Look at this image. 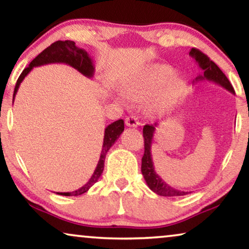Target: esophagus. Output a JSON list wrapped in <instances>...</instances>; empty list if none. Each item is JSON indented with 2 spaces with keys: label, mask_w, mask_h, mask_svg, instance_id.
Returning a JSON list of instances; mask_svg holds the SVG:
<instances>
[{
  "label": "esophagus",
  "mask_w": 249,
  "mask_h": 249,
  "mask_svg": "<svg viewBox=\"0 0 249 249\" xmlns=\"http://www.w3.org/2000/svg\"><path fill=\"white\" fill-rule=\"evenodd\" d=\"M125 124L128 127H138L141 124H139L138 118L136 115H129V117L125 118Z\"/></svg>",
  "instance_id": "1"
}]
</instances>
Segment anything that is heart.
<instances>
[{
    "instance_id": "heart-1",
    "label": "heart",
    "mask_w": 249,
    "mask_h": 249,
    "mask_svg": "<svg viewBox=\"0 0 249 249\" xmlns=\"http://www.w3.org/2000/svg\"><path fill=\"white\" fill-rule=\"evenodd\" d=\"M175 73V69L165 63H154L129 76L124 81V89L135 100L152 96L161 89L168 94H177L185 87V80ZM122 102H128L129 97L120 94Z\"/></svg>"
}]
</instances>
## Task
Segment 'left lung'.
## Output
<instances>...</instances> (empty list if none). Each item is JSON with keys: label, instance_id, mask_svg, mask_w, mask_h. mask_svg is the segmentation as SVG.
Instances as JSON below:
<instances>
[{"label": "left lung", "instance_id": "left-lung-1", "mask_svg": "<svg viewBox=\"0 0 249 249\" xmlns=\"http://www.w3.org/2000/svg\"><path fill=\"white\" fill-rule=\"evenodd\" d=\"M189 55L194 57L196 60V62L198 63L200 69L203 70V74L196 77L195 81H212L220 85L221 87L226 88L227 90H229L230 93L234 94L232 85L230 84V81L226 77L219 67L216 66L213 61L210 60V57L205 55V54L200 52L197 49H192L189 52ZM155 124H145L142 128V136H144V142H145V152L142 159V173L144 176V179L149 189L153 190L155 194H158L160 196H183L187 195L188 192H181L173 187L169 186L158 173L155 172L154 164H153L152 160V142L153 137H154L155 132Z\"/></svg>", "mask_w": 249, "mask_h": 249}]
</instances>
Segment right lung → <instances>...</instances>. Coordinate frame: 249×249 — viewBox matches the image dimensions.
<instances>
[{
    "label": "right lung",
    "instance_id": "right-lung-1",
    "mask_svg": "<svg viewBox=\"0 0 249 249\" xmlns=\"http://www.w3.org/2000/svg\"><path fill=\"white\" fill-rule=\"evenodd\" d=\"M49 63H66L68 66L74 68V69L79 71L80 73H83L85 77L91 78L94 76V62L91 56L88 54L86 51L76 46V43L72 40H57V42L53 43L52 45H50L47 49L43 51L42 53H39L32 62L29 63V66L22 71L20 77L17 80L15 91H13V101H15V96L17 91L19 89L20 84L25 79V77L28 74L30 71L33 70L34 67H39L44 66V64ZM124 130V122L122 119L118 121H114L113 124H108L105 128L104 131V139H103V148H102L100 160H98L97 166L95 169L93 176L90 177V179L88 180L87 183H85L83 187H80L79 189L74 190L72 193H57L59 195L63 196H79L81 194H85L88 192V189L94 185L95 182L100 179L104 170V161L105 156L108 149L112 147V145L114 144L115 141L120 137L122 131Z\"/></svg>",
    "mask_w": 249,
    "mask_h": 249
}]
</instances>
